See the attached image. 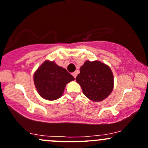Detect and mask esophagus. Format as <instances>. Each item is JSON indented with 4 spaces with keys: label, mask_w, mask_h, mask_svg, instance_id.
Masks as SVG:
<instances>
[{
    "label": "esophagus",
    "mask_w": 148,
    "mask_h": 148,
    "mask_svg": "<svg viewBox=\"0 0 148 148\" xmlns=\"http://www.w3.org/2000/svg\"><path fill=\"white\" fill-rule=\"evenodd\" d=\"M72 75H73V77H74V78H76V77H77V72L72 73Z\"/></svg>",
    "instance_id": "1"
}]
</instances>
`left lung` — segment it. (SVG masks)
<instances>
[{
    "label": "left lung",
    "mask_w": 148,
    "mask_h": 148,
    "mask_svg": "<svg viewBox=\"0 0 148 148\" xmlns=\"http://www.w3.org/2000/svg\"><path fill=\"white\" fill-rule=\"evenodd\" d=\"M76 81L82 87L83 94L94 102H100L106 99L114 86L111 68L98 60L85 62L81 66Z\"/></svg>",
    "instance_id": "obj_1"
}]
</instances>
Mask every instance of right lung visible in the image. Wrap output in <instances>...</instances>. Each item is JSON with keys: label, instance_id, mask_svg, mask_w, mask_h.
Returning a JSON list of instances; mask_svg holds the SVG:
<instances>
[{"label": "right lung", "instance_id": "right-lung-1", "mask_svg": "<svg viewBox=\"0 0 148 148\" xmlns=\"http://www.w3.org/2000/svg\"><path fill=\"white\" fill-rule=\"evenodd\" d=\"M33 80L40 96L46 100L54 101L61 97L66 85L74 78L54 61L45 60L34 73Z\"/></svg>", "mask_w": 148, "mask_h": 148}]
</instances>
